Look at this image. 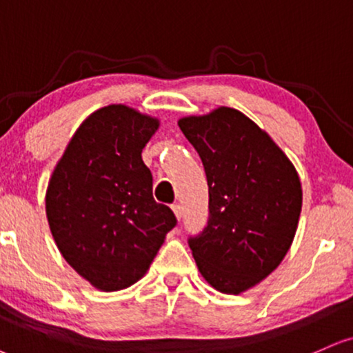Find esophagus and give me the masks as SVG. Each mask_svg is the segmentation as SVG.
Here are the masks:
<instances>
[{"label": "esophagus", "instance_id": "34e87169", "mask_svg": "<svg viewBox=\"0 0 353 353\" xmlns=\"http://www.w3.org/2000/svg\"><path fill=\"white\" fill-rule=\"evenodd\" d=\"M172 210L175 212L176 219H181V216H183V210H181V204L180 203H173L172 204Z\"/></svg>", "mask_w": 353, "mask_h": 353}]
</instances>
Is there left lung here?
Masks as SVG:
<instances>
[{
  "label": "left lung",
  "instance_id": "obj_1",
  "mask_svg": "<svg viewBox=\"0 0 353 353\" xmlns=\"http://www.w3.org/2000/svg\"><path fill=\"white\" fill-rule=\"evenodd\" d=\"M208 178L210 216L188 245L206 281L239 294L275 270L298 228L296 170L254 121L219 108L178 121Z\"/></svg>",
  "mask_w": 353,
  "mask_h": 353
}]
</instances>
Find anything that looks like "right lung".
I'll return each instance as SVG.
<instances>
[{"mask_svg": "<svg viewBox=\"0 0 353 353\" xmlns=\"http://www.w3.org/2000/svg\"><path fill=\"white\" fill-rule=\"evenodd\" d=\"M157 119L123 104L93 112L57 163L46 198L47 219L63 259L101 291L141 280L176 225L152 196L142 149Z\"/></svg>", "mask_w": 353, "mask_h": 353, "instance_id": "obj_1", "label": "right lung"}]
</instances>
